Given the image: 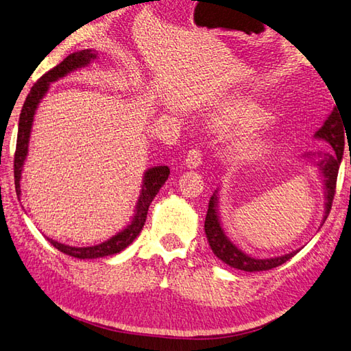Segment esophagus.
<instances>
[{
  "label": "esophagus",
  "mask_w": 351,
  "mask_h": 351,
  "mask_svg": "<svg viewBox=\"0 0 351 351\" xmlns=\"http://www.w3.org/2000/svg\"><path fill=\"white\" fill-rule=\"evenodd\" d=\"M202 157H203V152L200 148H193L186 154V158H185V166L190 167V169H195L200 166L202 162Z\"/></svg>",
  "instance_id": "obj_1"
}]
</instances>
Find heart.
<instances>
[{"label":"heart","mask_w":351,"mask_h":351,"mask_svg":"<svg viewBox=\"0 0 351 351\" xmlns=\"http://www.w3.org/2000/svg\"><path fill=\"white\" fill-rule=\"evenodd\" d=\"M265 121V113L260 110L256 104L242 103L234 106L223 117V124L238 125L242 128H252L262 124ZM265 142L262 138H243L238 143V151L241 152H254L263 148Z\"/></svg>","instance_id":"b5f03b06"}]
</instances>
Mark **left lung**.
Returning <instances> with one entry per match:
<instances>
[{"label": "left lung", "instance_id": "1", "mask_svg": "<svg viewBox=\"0 0 351 351\" xmlns=\"http://www.w3.org/2000/svg\"><path fill=\"white\" fill-rule=\"evenodd\" d=\"M348 138H345V136ZM317 138H323V141L328 142L329 146V154H324L323 158L319 161V169L323 176L324 186H326V213H324V219L323 223L328 218L330 209H332V202L333 197H335V189H337V178H338V170L339 165L342 160V154H344V146L346 141L350 146L348 142V134L347 130L342 124L339 113L337 109H333V112L329 115V118L324 121V124L322 128H319V132L315 133ZM351 154V151H350ZM351 161V160H350ZM205 232H206V238L210 248H213L214 254L223 260L226 265H229L234 269H241V271L245 272H257V271H269V269H274L276 266H280L282 263H286L287 260H290L293 256L296 254L298 251H293L290 254L281 256V257H274V258H254L247 256L245 252H242L238 250V247H234L233 243L229 241V238L224 234L221 224H219V218L217 213V191L213 194V197L209 200V206H208V214L205 219Z\"/></svg>", "mask_w": 351, "mask_h": 351}]
</instances>
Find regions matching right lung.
<instances>
[{"instance_id": "add662e5", "label": "right lung", "mask_w": 351, "mask_h": 351, "mask_svg": "<svg viewBox=\"0 0 351 351\" xmlns=\"http://www.w3.org/2000/svg\"><path fill=\"white\" fill-rule=\"evenodd\" d=\"M95 58H97V52L91 51V49H84V51L80 52H73L67 56V58H64V61H61L58 65H56V67L45 73V75L34 84V86L31 88V91L21 110L18 141H16V151H14V161H13L14 186H16V194L18 195H21V173H22L23 161H25L27 152H28L32 119H34V113L40 100L43 99V95L49 89V84L55 82L56 79L65 76L67 73L73 70L85 67V65H88ZM169 175H170V169L167 166H156L146 170L143 176L142 193L137 202L136 215L133 218V221L127 226V229L119 232L109 241L99 243V245H94V247H70V245H65V243L56 242L51 238H46V239L51 242L56 250H60L61 252H64V254L76 257V258H99V257H106L110 254H117V252L127 248L130 243L137 238L138 233L142 232L151 202L160 191L162 184L167 181Z\"/></svg>"}]
</instances>
